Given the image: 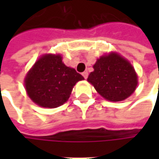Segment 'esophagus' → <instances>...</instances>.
<instances>
[{
	"label": "esophagus",
	"instance_id": "1",
	"mask_svg": "<svg viewBox=\"0 0 159 159\" xmlns=\"http://www.w3.org/2000/svg\"><path fill=\"white\" fill-rule=\"evenodd\" d=\"M82 76L84 77V79L86 80V79L88 78V76H89V72H88V71H84L82 73Z\"/></svg>",
	"mask_w": 159,
	"mask_h": 159
}]
</instances>
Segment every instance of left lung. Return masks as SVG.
<instances>
[{
	"label": "left lung",
	"instance_id": "8db88e82",
	"mask_svg": "<svg viewBox=\"0 0 159 159\" xmlns=\"http://www.w3.org/2000/svg\"><path fill=\"white\" fill-rule=\"evenodd\" d=\"M88 81L103 98L123 101L134 92L137 75L132 64L118 53L111 52L97 59Z\"/></svg>",
	"mask_w": 159,
	"mask_h": 159
}]
</instances>
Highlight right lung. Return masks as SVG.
Returning <instances> with one entry per match:
<instances>
[{
  "label": "right lung",
  "mask_w": 159,
  "mask_h": 159,
  "mask_svg": "<svg viewBox=\"0 0 159 159\" xmlns=\"http://www.w3.org/2000/svg\"><path fill=\"white\" fill-rule=\"evenodd\" d=\"M82 80L75 69L62 62L60 55L48 54L28 71L25 87L29 97L39 106L57 108L67 102L75 84Z\"/></svg>",
  "instance_id": "1"
}]
</instances>
